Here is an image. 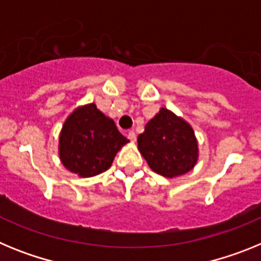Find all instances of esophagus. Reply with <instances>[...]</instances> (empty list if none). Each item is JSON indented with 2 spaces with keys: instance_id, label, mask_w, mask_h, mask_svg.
Here are the masks:
<instances>
[{
  "instance_id": "esophagus-1",
  "label": "esophagus",
  "mask_w": 261,
  "mask_h": 261,
  "mask_svg": "<svg viewBox=\"0 0 261 261\" xmlns=\"http://www.w3.org/2000/svg\"><path fill=\"white\" fill-rule=\"evenodd\" d=\"M128 138L132 142H136V140H137V136H136V133L133 132V130H130V132H128Z\"/></svg>"
}]
</instances>
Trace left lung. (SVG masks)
<instances>
[{
    "label": "left lung",
    "mask_w": 261,
    "mask_h": 261,
    "mask_svg": "<svg viewBox=\"0 0 261 261\" xmlns=\"http://www.w3.org/2000/svg\"><path fill=\"white\" fill-rule=\"evenodd\" d=\"M137 142L149 167L168 179L190 172L199 161V142L192 125L165 107L147 121Z\"/></svg>",
    "instance_id": "1"
}]
</instances>
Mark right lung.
<instances>
[{"mask_svg":"<svg viewBox=\"0 0 261 261\" xmlns=\"http://www.w3.org/2000/svg\"><path fill=\"white\" fill-rule=\"evenodd\" d=\"M129 142L116 124L95 103L78 106L62 124L59 156L64 167L80 177L107 171L117 151Z\"/></svg>","mask_w":261,"mask_h":261,"instance_id":"1","label":"right lung"}]
</instances>
